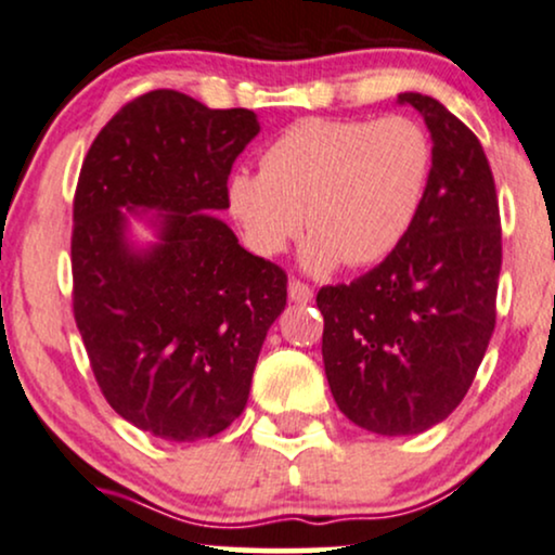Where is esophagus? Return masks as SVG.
Returning <instances> with one entry per match:
<instances>
[{
  "instance_id": "1",
  "label": "esophagus",
  "mask_w": 555,
  "mask_h": 555,
  "mask_svg": "<svg viewBox=\"0 0 555 555\" xmlns=\"http://www.w3.org/2000/svg\"><path fill=\"white\" fill-rule=\"evenodd\" d=\"M286 289H289V299L299 301V305H307V301H312V297H314L312 286L299 282V279H289V286H286Z\"/></svg>"
}]
</instances>
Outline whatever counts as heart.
I'll list each match as a JSON object with an SVG mask.
<instances>
[{"instance_id": "1", "label": "heart", "mask_w": 555, "mask_h": 555, "mask_svg": "<svg viewBox=\"0 0 555 555\" xmlns=\"http://www.w3.org/2000/svg\"><path fill=\"white\" fill-rule=\"evenodd\" d=\"M430 171V138L410 117H307L266 149L261 173L230 179V212L256 254H282L305 220L307 271L325 273L340 261L359 269L404 241Z\"/></svg>"}]
</instances>
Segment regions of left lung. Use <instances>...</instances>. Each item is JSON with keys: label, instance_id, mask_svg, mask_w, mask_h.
I'll list each match as a JSON object with an SVG mask.
<instances>
[{"label": "left lung", "instance_id": "obj_1", "mask_svg": "<svg viewBox=\"0 0 555 555\" xmlns=\"http://www.w3.org/2000/svg\"><path fill=\"white\" fill-rule=\"evenodd\" d=\"M399 102L433 138L423 207L376 269L318 292L335 404L378 435H417L461 404L494 333L502 269L500 202L479 138L433 96L404 91Z\"/></svg>", "mask_w": 555, "mask_h": 555}]
</instances>
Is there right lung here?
I'll return each instance as SVG.
<instances>
[{"instance_id": "obj_1", "label": "right lung", "mask_w": 555, "mask_h": 555, "mask_svg": "<svg viewBox=\"0 0 555 555\" xmlns=\"http://www.w3.org/2000/svg\"><path fill=\"white\" fill-rule=\"evenodd\" d=\"M261 130L250 109H209L173 89L125 104L83 158L74 196V318L117 415L164 440L212 438L241 417L286 273L212 217ZM159 243L127 241V215Z\"/></svg>"}]
</instances>
